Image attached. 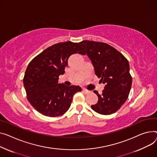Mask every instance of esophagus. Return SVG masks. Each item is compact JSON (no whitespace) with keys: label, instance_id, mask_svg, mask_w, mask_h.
Listing matches in <instances>:
<instances>
[{"label":"esophagus","instance_id":"obj_1","mask_svg":"<svg viewBox=\"0 0 157 157\" xmlns=\"http://www.w3.org/2000/svg\"><path fill=\"white\" fill-rule=\"evenodd\" d=\"M82 93H84L85 94H88V93H90V91H88V90H87L86 89H82Z\"/></svg>","mask_w":157,"mask_h":157}]
</instances>
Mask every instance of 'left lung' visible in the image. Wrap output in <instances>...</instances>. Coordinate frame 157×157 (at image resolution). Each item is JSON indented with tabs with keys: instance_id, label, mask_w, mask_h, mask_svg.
Returning <instances> with one entry per match:
<instances>
[{
	"instance_id": "obj_1",
	"label": "left lung",
	"mask_w": 157,
	"mask_h": 157,
	"mask_svg": "<svg viewBox=\"0 0 157 157\" xmlns=\"http://www.w3.org/2000/svg\"><path fill=\"white\" fill-rule=\"evenodd\" d=\"M79 44L84 48L95 75L105 85L101 94L93 91L98 100L91 106V109L102 115L116 112L127 100L132 85L128 60L118 50L105 43L84 40Z\"/></svg>"
}]
</instances>
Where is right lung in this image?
<instances>
[{
	"label": "right lung",
	"instance_id": "add662e5",
	"mask_svg": "<svg viewBox=\"0 0 157 157\" xmlns=\"http://www.w3.org/2000/svg\"><path fill=\"white\" fill-rule=\"evenodd\" d=\"M74 54L85 55L78 43H59L48 47L28 64L23 79L27 98L38 112L48 117H57L69 109L79 86H67L59 83L64 74L69 57Z\"/></svg>",
	"mask_w": 157,
	"mask_h": 157
}]
</instances>
